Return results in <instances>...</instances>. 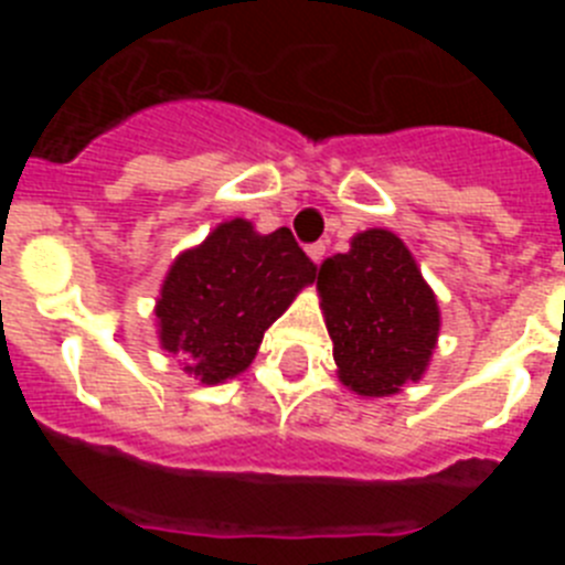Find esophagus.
Listing matches in <instances>:
<instances>
[{"mask_svg":"<svg viewBox=\"0 0 565 565\" xmlns=\"http://www.w3.org/2000/svg\"><path fill=\"white\" fill-rule=\"evenodd\" d=\"M308 257L313 259V263H322L326 259V243H313V246H308Z\"/></svg>","mask_w":565,"mask_h":565,"instance_id":"1","label":"esophagus"}]
</instances>
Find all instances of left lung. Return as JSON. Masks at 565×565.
Returning a JSON list of instances; mask_svg holds the SVG:
<instances>
[{"instance_id":"obj_1","label":"left lung","mask_w":565,"mask_h":565,"mask_svg":"<svg viewBox=\"0 0 565 565\" xmlns=\"http://www.w3.org/2000/svg\"><path fill=\"white\" fill-rule=\"evenodd\" d=\"M339 382L364 398L396 396L430 367L441 331L436 291L398 234L367 228L317 274Z\"/></svg>"}]
</instances>
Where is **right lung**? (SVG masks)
Segmentation results:
<instances>
[{"label": "right lung", "mask_w": 565, "mask_h": 565, "mask_svg": "<svg viewBox=\"0 0 565 565\" xmlns=\"http://www.w3.org/2000/svg\"><path fill=\"white\" fill-rule=\"evenodd\" d=\"M317 266L288 228L259 234L252 221H223L174 257L154 299L158 344L201 384L248 371L274 319L311 286Z\"/></svg>", "instance_id": "1"}]
</instances>
